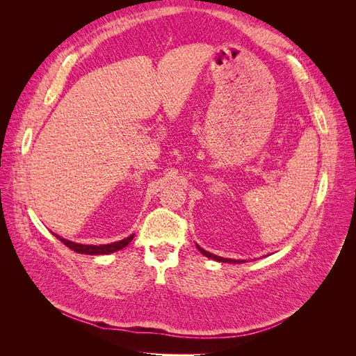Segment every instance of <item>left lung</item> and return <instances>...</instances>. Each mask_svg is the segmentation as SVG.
Masks as SVG:
<instances>
[{
    "label": "left lung",
    "mask_w": 356,
    "mask_h": 356,
    "mask_svg": "<svg viewBox=\"0 0 356 356\" xmlns=\"http://www.w3.org/2000/svg\"><path fill=\"white\" fill-rule=\"evenodd\" d=\"M197 250H199L203 255H207L208 258H212V260H217V261H221V263H234V264L246 263V261H243V260H230V258H222V257H218V255H213V254H211V252H208V251H204L203 248H200V246H197Z\"/></svg>",
    "instance_id": "1"
}]
</instances>
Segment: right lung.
I'll return each instance as SVG.
<instances>
[{"label": "right lung", "mask_w": 356, "mask_h": 356, "mask_svg": "<svg viewBox=\"0 0 356 356\" xmlns=\"http://www.w3.org/2000/svg\"><path fill=\"white\" fill-rule=\"evenodd\" d=\"M55 236L63 245H67L70 250L79 252V254H89V255H102V254L115 252L118 250H123V248L126 245L131 243V241L134 239V234H131V236H129V238H126L123 241H118V242L108 243V245H83V243H75V242L63 239V238H60V236H58V234H55Z\"/></svg>", "instance_id": "1"}]
</instances>
